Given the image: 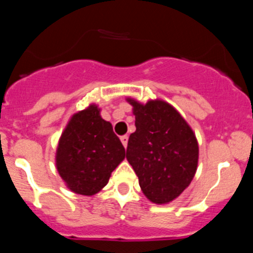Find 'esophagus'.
I'll return each mask as SVG.
<instances>
[{
	"label": "esophagus",
	"mask_w": 253,
	"mask_h": 253,
	"mask_svg": "<svg viewBox=\"0 0 253 253\" xmlns=\"http://www.w3.org/2000/svg\"><path fill=\"white\" fill-rule=\"evenodd\" d=\"M128 139H129L128 135H123V137H120V140H122L123 146H124L125 148H126V146H128Z\"/></svg>",
	"instance_id": "1"
}]
</instances>
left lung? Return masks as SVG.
Returning a JSON list of instances; mask_svg holds the SVG:
<instances>
[{
	"label": "left lung",
	"instance_id": "1",
	"mask_svg": "<svg viewBox=\"0 0 253 253\" xmlns=\"http://www.w3.org/2000/svg\"><path fill=\"white\" fill-rule=\"evenodd\" d=\"M135 115L126 160L143 194L154 204H167L186 189L195 176L199 146L193 129L172 105L162 100L140 104L128 97Z\"/></svg>",
	"mask_w": 253,
	"mask_h": 253
}]
</instances>
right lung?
<instances>
[{"instance_id":"add662e5","label":"right lung","mask_w":253,"mask_h":253,"mask_svg":"<svg viewBox=\"0 0 253 253\" xmlns=\"http://www.w3.org/2000/svg\"><path fill=\"white\" fill-rule=\"evenodd\" d=\"M125 158V149L111 123L91 104L71 118L58 143L55 165L71 191L91 196L109 182L111 172Z\"/></svg>"}]
</instances>
